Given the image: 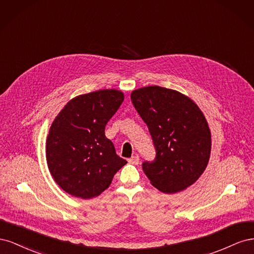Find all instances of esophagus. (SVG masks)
I'll use <instances>...</instances> for the list:
<instances>
[{"label":"esophagus","mask_w":254,"mask_h":254,"mask_svg":"<svg viewBox=\"0 0 254 254\" xmlns=\"http://www.w3.org/2000/svg\"><path fill=\"white\" fill-rule=\"evenodd\" d=\"M128 162L131 163V164H134V165H137V164L140 163V158H139V156H137V155L132 156L131 158L128 160Z\"/></svg>","instance_id":"esophagus-1"}]
</instances>
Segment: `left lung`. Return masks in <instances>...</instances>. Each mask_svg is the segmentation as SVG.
<instances>
[{
	"mask_svg": "<svg viewBox=\"0 0 254 254\" xmlns=\"http://www.w3.org/2000/svg\"><path fill=\"white\" fill-rule=\"evenodd\" d=\"M131 101L147 125L157 156L144 162L150 183L175 194L195 183L211 155V130L194 101L179 91L159 86L133 90Z\"/></svg>",
	"mask_w": 254,
	"mask_h": 254,
	"instance_id": "8db88e82",
	"label": "left lung"
}]
</instances>
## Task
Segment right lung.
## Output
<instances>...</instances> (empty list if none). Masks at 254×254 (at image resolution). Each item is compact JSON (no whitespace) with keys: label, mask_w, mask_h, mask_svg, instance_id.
Returning a JSON list of instances; mask_svg holds the SVG:
<instances>
[{"label":"right lung","mask_w":254,"mask_h":254,"mask_svg":"<svg viewBox=\"0 0 254 254\" xmlns=\"http://www.w3.org/2000/svg\"><path fill=\"white\" fill-rule=\"evenodd\" d=\"M124 101L117 89L72 98L53 121L45 155L51 175L65 193L81 199L101 195L127 161L105 135L107 123Z\"/></svg>","instance_id":"right-lung-1"}]
</instances>
